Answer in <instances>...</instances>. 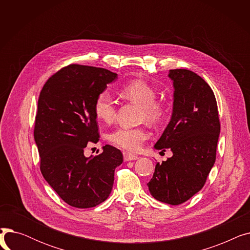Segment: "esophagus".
Wrapping results in <instances>:
<instances>
[{
    "instance_id": "obj_1",
    "label": "esophagus",
    "mask_w": 250,
    "mask_h": 250,
    "mask_svg": "<svg viewBox=\"0 0 250 250\" xmlns=\"http://www.w3.org/2000/svg\"><path fill=\"white\" fill-rule=\"evenodd\" d=\"M139 157L135 154H132L129 152H124V159L125 161H132V160H137Z\"/></svg>"
}]
</instances>
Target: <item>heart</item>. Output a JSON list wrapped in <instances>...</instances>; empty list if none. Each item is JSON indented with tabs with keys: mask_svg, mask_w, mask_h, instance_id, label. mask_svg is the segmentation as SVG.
<instances>
[{
	"mask_svg": "<svg viewBox=\"0 0 250 250\" xmlns=\"http://www.w3.org/2000/svg\"><path fill=\"white\" fill-rule=\"evenodd\" d=\"M120 93L125 99L141 105L144 120L151 124H158L164 118L166 113L164 104L156 100L157 92L147 81L136 79L123 86ZM94 112L98 120L105 124H111L114 121L116 105L110 92L104 90L98 93L94 102ZM149 137V130L144 126H121L108 135V141L117 148L135 152Z\"/></svg>",
	"mask_w": 250,
	"mask_h": 250,
	"instance_id": "1",
	"label": "heart"
}]
</instances>
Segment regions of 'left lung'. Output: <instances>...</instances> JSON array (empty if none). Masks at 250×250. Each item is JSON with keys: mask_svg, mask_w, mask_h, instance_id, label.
<instances>
[{"mask_svg": "<svg viewBox=\"0 0 250 250\" xmlns=\"http://www.w3.org/2000/svg\"><path fill=\"white\" fill-rule=\"evenodd\" d=\"M174 86L171 121L155 148L173 155L157 163L147 183L159 202L180 205L200 191L216 161L220 118L214 92L202 77L186 69L169 71Z\"/></svg>", "mask_w": 250, "mask_h": 250, "instance_id": "8db88e82", "label": "left lung"}]
</instances>
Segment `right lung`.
I'll return each instance as SVG.
<instances>
[{
  "mask_svg": "<svg viewBox=\"0 0 250 250\" xmlns=\"http://www.w3.org/2000/svg\"><path fill=\"white\" fill-rule=\"evenodd\" d=\"M116 76L103 68L72 63L48 78L38 98L34 140L41 171L60 198L75 208H93L106 200L114 170L124 160L121 150L110 145L93 158L84 156L88 143L96 144L100 137L96 96Z\"/></svg>",
  "mask_w": 250,
  "mask_h": 250,
  "instance_id": "obj_1",
  "label": "right lung"
}]
</instances>
